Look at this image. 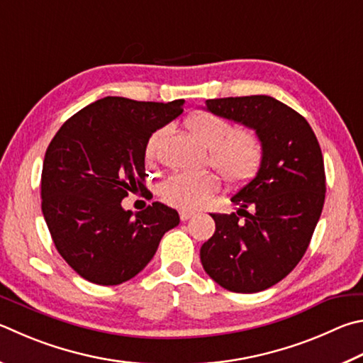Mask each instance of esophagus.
I'll list each match as a JSON object with an SVG mask.
<instances>
[{
	"instance_id": "obj_1",
	"label": "esophagus",
	"mask_w": 363,
	"mask_h": 363,
	"mask_svg": "<svg viewBox=\"0 0 363 363\" xmlns=\"http://www.w3.org/2000/svg\"><path fill=\"white\" fill-rule=\"evenodd\" d=\"M194 216H195L194 211H189V209H181V211H179L181 220H189L190 217H194Z\"/></svg>"
}]
</instances>
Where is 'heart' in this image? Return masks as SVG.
Instances as JSON below:
<instances>
[{"label":"heart","mask_w":363,"mask_h":363,"mask_svg":"<svg viewBox=\"0 0 363 363\" xmlns=\"http://www.w3.org/2000/svg\"><path fill=\"white\" fill-rule=\"evenodd\" d=\"M186 128L201 146L209 149V163L233 186H245L259 173L263 144L254 130H233L227 118L208 111H195L186 118ZM159 135L149 140L146 154L154 155ZM219 189L213 173L174 174L162 184L164 203L181 209H199Z\"/></svg>","instance_id":"obj_1"}]
</instances>
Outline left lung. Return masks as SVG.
<instances>
[{
  "instance_id": "obj_1",
  "label": "left lung",
  "mask_w": 363,
  "mask_h": 363,
  "mask_svg": "<svg viewBox=\"0 0 363 363\" xmlns=\"http://www.w3.org/2000/svg\"><path fill=\"white\" fill-rule=\"evenodd\" d=\"M206 109L255 130L263 162L232 196L240 209L211 214L216 232L200 249L201 265L230 292L265 291L296 267L318 225L325 200L320 146L306 118L273 96L216 98Z\"/></svg>"
}]
</instances>
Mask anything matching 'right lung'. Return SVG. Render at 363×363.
<instances>
[{"mask_svg": "<svg viewBox=\"0 0 363 363\" xmlns=\"http://www.w3.org/2000/svg\"><path fill=\"white\" fill-rule=\"evenodd\" d=\"M184 100L135 101L106 96L79 111L45 150L41 208L54 245L94 284L117 286L152 260L179 214L155 201L133 216L122 208L144 192V157L155 130L182 114Z\"/></svg>", "mask_w": 363, "mask_h": 363, "instance_id": "add662e5", "label": "right lung"}]
</instances>
